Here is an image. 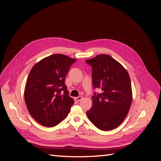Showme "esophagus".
<instances>
[{
    "mask_svg": "<svg viewBox=\"0 0 161 161\" xmlns=\"http://www.w3.org/2000/svg\"><path fill=\"white\" fill-rule=\"evenodd\" d=\"M82 99V97H80V96H79V97H75V98H74L75 101H76V102H79V101H81V99Z\"/></svg>",
    "mask_w": 161,
    "mask_h": 161,
    "instance_id": "esophagus-1",
    "label": "esophagus"
}]
</instances>
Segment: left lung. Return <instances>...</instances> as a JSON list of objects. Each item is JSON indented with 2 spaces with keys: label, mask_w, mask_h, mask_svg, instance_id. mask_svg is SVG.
<instances>
[{
  "label": "left lung",
  "mask_w": 161,
  "mask_h": 161,
  "mask_svg": "<svg viewBox=\"0 0 161 161\" xmlns=\"http://www.w3.org/2000/svg\"><path fill=\"white\" fill-rule=\"evenodd\" d=\"M86 63L92 66V81L101 93L92 97V108L86 111L97 128H116L127 116L132 102V90L128 71L111 56L97 55Z\"/></svg>",
  "instance_id": "left-lung-1"
}]
</instances>
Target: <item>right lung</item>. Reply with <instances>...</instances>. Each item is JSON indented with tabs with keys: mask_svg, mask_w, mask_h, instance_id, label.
<instances>
[{
	"mask_svg": "<svg viewBox=\"0 0 161 161\" xmlns=\"http://www.w3.org/2000/svg\"><path fill=\"white\" fill-rule=\"evenodd\" d=\"M76 59L60 53L43 58L29 74L24 98L30 115L39 124L53 127L64 120L75 101L69 96L65 77ZM64 93L61 94V91Z\"/></svg>",
	"mask_w": 161,
	"mask_h": 161,
	"instance_id": "1",
	"label": "right lung"
}]
</instances>
